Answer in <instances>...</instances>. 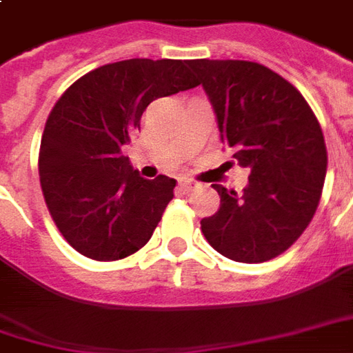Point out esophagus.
<instances>
[{"label":"esophagus","instance_id":"esophagus-1","mask_svg":"<svg viewBox=\"0 0 353 353\" xmlns=\"http://www.w3.org/2000/svg\"><path fill=\"white\" fill-rule=\"evenodd\" d=\"M179 187H181V191L189 193V191H193L194 187H199V183L193 181V179H181V181H179Z\"/></svg>","mask_w":353,"mask_h":353}]
</instances>
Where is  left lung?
<instances>
[{
    "label": "left lung",
    "mask_w": 353,
    "mask_h": 353,
    "mask_svg": "<svg viewBox=\"0 0 353 353\" xmlns=\"http://www.w3.org/2000/svg\"><path fill=\"white\" fill-rule=\"evenodd\" d=\"M210 99L221 141L250 170L239 196L221 185L219 208L202 218L214 250L229 260L268 262L294 245L314 218L327 174L321 125L302 93L250 61L189 63Z\"/></svg>",
    "instance_id": "obj_1"
}]
</instances>
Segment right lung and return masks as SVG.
<instances>
[{
	"label": "right lung",
	"mask_w": 353,
	"mask_h": 353,
	"mask_svg": "<svg viewBox=\"0 0 353 353\" xmlns=\"http://www.w3.org/2000/svg\"><path fill=\"white\" fill-rule=\"evenodd\" d=\"M189 61L130 59L91 70L49 112L39 147V183L49 214L74 250L122 260L149 243L176 179H145L122 147L159 97L196 88Z\"/></svg>",
	"instance_id": "1"
}]
</instances>
